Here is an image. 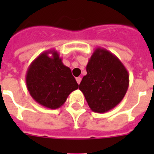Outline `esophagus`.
I'll return each mask as SVG.
<instances>
[{"label":"esophagus","instance_id":"obj_1","mask_svg":"<svg viewBox=\"0 0 154 154\" xmlns=\"http://www.w3.org/2000/svg\"><path fill=\"white\" fill-rule=\"evenodd\" d=\"M76 81H77V84L80 85V83H81V82H82V77H77V78H76Z\"/></svg>","mask_w":154,"mask_h":154}]
</instances>
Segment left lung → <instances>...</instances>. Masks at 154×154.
I'll list each match as a JSON object with an SVG mask.
<instances>
[{"mask_svg":"<svg viewBox=\"0 0 154 154\" xmlns=\"http://www.w3.org/2000/svg\"><path fill=\"white\" fill-rule=\"evenodd\" d=\"M79 89L92 111L103 113L116 107L126 94L129 72L118 58L105 49L97 48L86 66Z\"/></svg>","mask_w":154,"mask_h":154,"instance_id":"left-lung-1","label":"left lung"}]
</instances>
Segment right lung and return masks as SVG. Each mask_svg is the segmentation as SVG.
<instances>
[{
    "instance_id": "add662e5",
    "label": "right lung",
    "mask_w": 154,
    "mask_h": 154,
    "mask_svg": "<svg viewBox=\"0 0 154 154\" xmlns=\"http://www.w3.org/2000/svg\"><path fill=\"white\" fill-rule=\"evenodd\" d=\"M25 81L32 98L51 109L64 105L69 95L79 86L71 69L63 64L54 49L41 53L30 64Z\"/></svg>"
}]
</instances>
